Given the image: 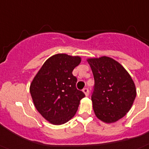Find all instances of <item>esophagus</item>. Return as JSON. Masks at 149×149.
Segmentation results:
<instances>
[{
	"label": "esophagus",
	"mask_w": 149,
	"mask_h": 149,
	"mask_svg": "<svg viewBox=\"0 0 149 149\" xmlns=\"http://www.w3.org/2000/svg\"><path fill=\"white\" fill-rule=\"evenodd\" d=\"M82 92H84L85 95H86V96L88 95V89L87 88H84L83 89H82Z\"/></svg>",
	"instance_id": "34e87169"
}]
</instances>
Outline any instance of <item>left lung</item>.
<instances>
[{
	"label": "left lung",
	"instance_id": "8db88e82",
	"mask_svg": "<svg viewBox=\"0 0 149 149\" xmlns=\"http://www.w3.org/2000/svg\"><path fill=\"white\" fill-rule=\"evenodd\" d=\"M93 72L92 94L96 117L104 123H114L130 110L136 96L134 82L124 67L109 57L87 59Z\"/></svg>",
	"mask_w": 149,
	"mask_h": 149
}]
</instances>
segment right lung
<instances>
[{"label": "right lung", "mask_w": 149, "mask_h": 149, "mask_svg": "<svg viewBox=\"0 0 149 149\" xmlns=\"http://www.w3.org/2000/svg\"><path fill=\"white\" fill-rule=\"evenodd\" d=\"M81 62L79 56L57 54L44 63L30 85V94L37 111L54 125L72 118L85 94L76 87L72 70Z\"/></svg>", "instance_id": "1"}]
</instances>
